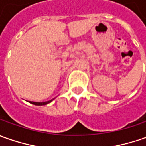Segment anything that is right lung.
Masks as SVG:
<instances>
[{
	"instance_id": "obj_1",
	"label": "right lung",
	"mask_w": 146,
	"mask_h": 146,
	"mask_svg": "<svg viewBox=\"0 0 146 146\" xmlns=\"http://www.w3.org/2000/svg\"><path fill=\"white\" fill-rule=\"evenodd\" d=\"M53 99L50 100V101H48V102H30V103L34 104V105H36V106H43V105H46V104L49 103L53 101Z\"/></svg>"
}]
</instances>
